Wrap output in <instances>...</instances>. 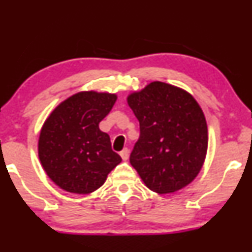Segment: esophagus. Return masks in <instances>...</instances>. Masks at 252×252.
Segmentation results:
<instances>
[{"label": "esophagus", "mask_w": 252, "mask_h": 252, "mask_svg": "<svg viewBox=\"0 0 252 252\" xmlns=\"http://www.w3.org/2000/svg\"><path fill=\"white\" fill-rule=\"evenodd\" d=\"M129 153H130L129 149L125 148V149H123V150L120 152V156H121V158H122L123 160H126L127 158H129Z\"/></svg>", "instance_id": "obj_1"}]
</instances>
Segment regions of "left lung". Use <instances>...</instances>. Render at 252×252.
<instances>
[{
    "label": "left lung",
    "mask_w": 252,
    "mask_h": 252,
    "mask_svg": "<svg viewBox=\"0 0 252 252\" xmlns=\"http://www.w3.org/2000/svg\"><path fill=\"white\" fill-rule=\"evenodd\" d=\"M140 123L130 163L149 189L171 193L189 185L202 168L208 148L204 114L192 95L152 82L127 96Z\"/></svg>",
    "instance_id": "obj_1"
}]
</instances>
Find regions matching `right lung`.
Segmentation results:
<instances>
[{"label":"right lung","instance_id":"obj_1","mask_svg":"<svg viewBox=\"0 0 252 252\" xmlns=\"http://www.w3.org/2000/svg\"><path fill=\"white\" fill-rule=\"evenodd\" d=\"M117 101L116 94L80 92L63 101L46 119L39 139V158L46 174L61 189L87 194L100 188L121 157L99 129Z\"/></svg>","mask_w":252,"mask_h":252}]
</instances>
